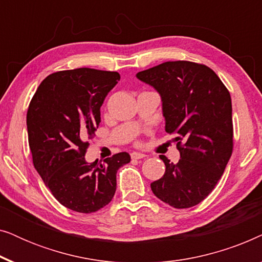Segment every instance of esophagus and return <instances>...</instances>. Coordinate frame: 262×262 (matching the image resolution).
Wrapping results in <instances>:
<instances>
[{
    "instance_id": "1",
    "label": "esophagus",
    "mask_w": 262,
    "mask_h": 262,
    "mask_svg": "<svg viewBox=\"0 0 262 262\" xmlns=\"http://www.w3.org/2000/svg\"><path fill=\"white\" fill-rule=\"evenodd\" d=\"M146 155H144V154H141V152H136V151H134L131 154V157L134 160H141V159H144Z\"/></svg>"
}]
</instances>
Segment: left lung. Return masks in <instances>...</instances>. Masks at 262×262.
Listing matches in <instances>:
<instances>
[{"label": "left lung", "instance_id": "left-lung-1", "mask_svg": "<svg viewBox=\"0 0 262 262\" xmlns=\"http://www.w3.org/2000/svg\"><path fill=\"white\" fill-rule=\"evenodd\" d=\"M162 101L166 131L175 135L178 163L160 156L166 171L151 182L157 198L175 209L203 202L217 185L232 152L230 93L216 73L187 60L166 62L136 75Z\"/></svg>", "mask_w": 262, "mask_h": 262}]
</instances>
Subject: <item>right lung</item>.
Segmentation results:
<instances>
[{"mask_svg":"<svg viewBox=\"0 0 262 262\" xmlns=\"http://www.w3.org/2000/svg\"><path fill=\"white\" fill-rule=\"evenodd\" d=\"M120 80L117 71L89 68L49 75L27 111L28 143L34 168L53 196L68 209L95 212L112 200L117 171L130 162L119 152L96 166L84 159L101 118L100 107Z\"/></svg>","mask_w":262,"mask_h":262,"instance_id":"obj_1","label":"right lung"}]
</instances>
